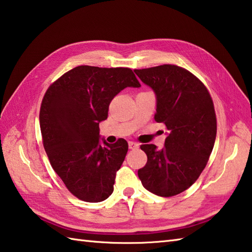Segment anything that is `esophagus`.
<instances>
[{
	"label": "esophagus",
	"mask_w": 252,
	"mask_h": 252,
	"mask_svg": "<svg viewBox=\"0 0 252 252\" xmlns=\"http://www.w3.org/2000/svg\"><path fill=\"white\" fill-rule=\"evenodd\" d=\"M128 146H129V149H137V148H139V145H138L137 142H133V141H129V142H128Z\"/></svg>",
	"instance_id": "34e87169"
}]
</instances>
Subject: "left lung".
Segmentation results:
<instances>
[{
  "instance_id": "1",
  "label": "left lung",
  "mask_w": 252,
  "mask_h": 252,
  "mask_svg": "<svg viewBox=\"0 0 252 252\" xmlns=\"http://www.w3.org/2000/svg\"><path fill=\"white\" fill-rule=\"evenodd\" d=\"M157 96L155 120L166 126L164 148L142 145L147 164L138 176L147 190L172 197L186 190L202 173L214 147L217 116L212 97L196 76L176 65L135 69Z\"/></svg>"
}]
</instances>
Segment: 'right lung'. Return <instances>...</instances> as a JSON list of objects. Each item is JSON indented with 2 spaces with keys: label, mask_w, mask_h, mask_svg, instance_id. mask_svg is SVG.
Listing matches in <instances>:
<instances>
[{
  "label": "right lung",
  "mask_w": 252,
  "mask_h": 252,
  "mask_svg": "<svg viewBox=\"0 0 252 252\" xmlns=\"http://www.w3.org/2000/svg\"><path fill=\"white\" fill-rule=\"evenodd\" d=\"M127 87H140L130 68L81 65L54 81L43 96L39 120L44 150L66 188L83 201L101 202L114 190L128 143L101 145L99 123Z\"/></svg>",
  "instance_id": "obj_1"
}]
</instances>
